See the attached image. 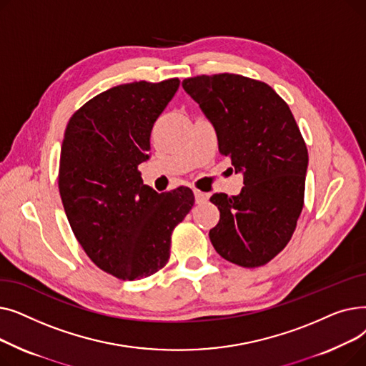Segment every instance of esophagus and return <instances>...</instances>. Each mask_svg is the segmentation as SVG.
I'll return each mask as SVG.
<instances>
[{
    "mask_svg": "<svg viewBox=\"0 0 366 366\" xmlns=\"http://www.w3.org/2000/svg\"><path fill=\"white\" fill-rule=\"evenodd\" d=\"M194 197H196V203H204V202H207L209 194L203 193V191H200V189H196L194 191Z\"/></svg>",
    "mask_w": 366,
    "mask_h": 366,
    "instance_id": "esophagus-1",
    "label": "esophagus"
}]
</instances>
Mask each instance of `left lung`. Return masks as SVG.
Returning a JSON list of instances; mask_svg holds the SVG:
<instances>
[{
	"label": "left lung",
	"instance_id": "left-lung-1",
	"mask_svg": "<svg viewBox=\"0 0 366 366\" xmlns=\"http://www.w3.org/2000/svg\"><path fill=\"white\" fill-rule=\"evenodd\" d=\"M184 90L212 122L219 152L243 173L242 193L214 194L209 232L227 261L254 268L290 243L304 206L309 152L287 104L268 84L239 74L189 76Z\"/></svg>",
	"mask_w": 366,
	"mask_h": 366
}]
</instances>
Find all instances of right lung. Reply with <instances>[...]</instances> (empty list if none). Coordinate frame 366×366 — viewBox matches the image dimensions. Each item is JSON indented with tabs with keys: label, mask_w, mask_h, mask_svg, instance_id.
<instances>
[{
	"label": "right lung",
	"mask_w": 366,
	"mask_h": 366,
	"mask_svg": "<svg viewBox=\"0 0 366 366\" xmlns=\"http://www.w3.org/2000/svg\"><path fill=\"white\" fill-rule=\"evenodd\" d=\"M178 87V79L115 86L76 109L65 130L59 193L66 218L93 264L122 280L162 270L173 229L194 204L188 187L159 194L138 170Z\"/></svg>",
	"instance_id": "add662e5"
}]
</instances>
